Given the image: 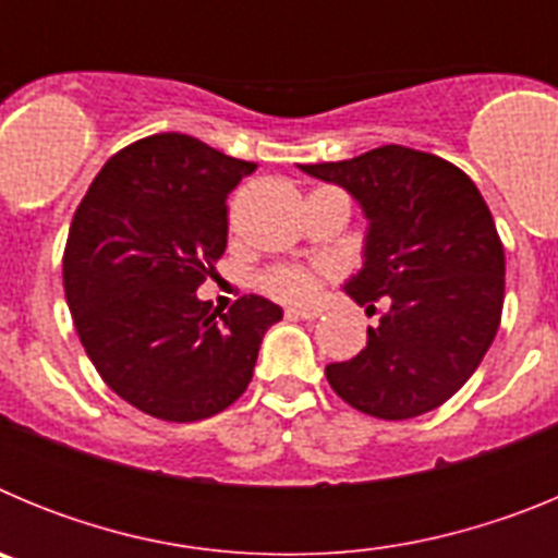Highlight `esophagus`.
<instances>
[{
	"label": "esophagus",
	"mask_w": 558,
	"mask_h": 558,
	"mask_svg": "<svg viewBox=\"0 0 558 558\" xmlns=\"http://www.w3.org/2000/svg\"><path fill=\"white\" fill-rule=\"evenodd\" d=\"M284 315H288V318H304V322H313V318H318V310H313V307H288L284 310Z\"/></svg>",
	"instance_id": "esophagus-1"
}]
</instances>
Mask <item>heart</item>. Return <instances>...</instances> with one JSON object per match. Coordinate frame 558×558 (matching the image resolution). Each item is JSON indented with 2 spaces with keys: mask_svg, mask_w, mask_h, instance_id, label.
<instances>
[{
  "mask_svg": "<svg viewBox=\"0 0 558 558\" xmlns=\"http://www.w3.org/2000/svg\"><path fill=\"white\" fill-rule=\"evenodd\" d=\"M259 288L263 293H268L270 299H279V302L302 304L310 302L318 290V279L310 268L302 265H279V268H270L259 276Z\"/></svg>",
  "mask_w": 558,
  "mask_h": 558,
  "instance_id": "b5f03b06",
  "label": "heart"
}]
</instances>
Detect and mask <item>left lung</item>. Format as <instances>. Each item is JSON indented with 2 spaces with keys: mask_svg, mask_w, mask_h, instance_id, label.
Returning <instances> with one entry per match:
<instances>
[{
  "mask_svg": "<svg viewBox=\"0 0 558 558\" xmlns=\"http://www.w3.org/2000/svg\"><path fill=\"white\" fill-rule=\"evenodd\" d=\"M299 167L363 206L366 263L343 290L368 315L386 304L366 349L327 366L332 391L388 422L445 405L500 327L506 254L483 195L456 165L402 145Z\"/></svg>",
  "mask_w": 558,
  "mask_h": 558,
  "instance_id": "left-lung-1",
  "label": "left lung"
}]
</instances>
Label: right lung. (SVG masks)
I'll return each instance as SVG.
<instances>
[{"label": "right lung", "instance_id": "add662e5", "mask_svg": "<svg viewBox=\"0 0 558 558\" xmlns=\"http://www.w3.org/2000/svg\"><path fill=\"white\" fill-rule=\"evenodd\" d=\"M254 170L186 133H153L113 153L72 218V322L106 386L147 416L201 422L226 411L282 322L263 295L229 313L195 295L226 251V198Z\"/></svg>", "mask_w": 558, "mask_h": 558}]
</instances>
